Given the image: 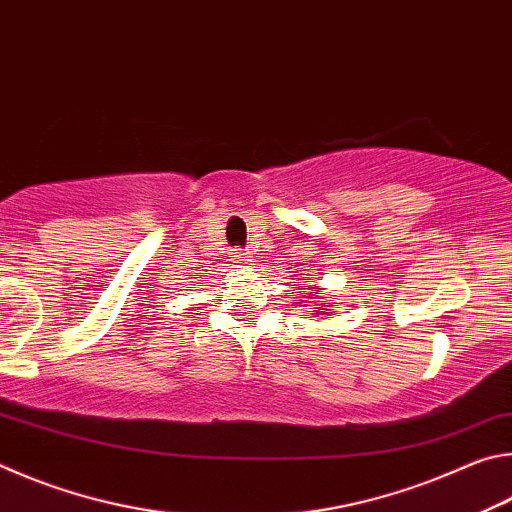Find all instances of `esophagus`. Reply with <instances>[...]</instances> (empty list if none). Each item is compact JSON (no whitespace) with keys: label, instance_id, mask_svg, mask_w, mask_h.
I'll use <instances>...</instances> for the list:
<instances>
[{"label":"esophagus","instance_id":"1","mask_svg":"<svg viewBox=\"0 0 512 512\" xmlns=\"http://www.w3.org/2000/svg\"><path fill=\"white\" fill-rule=\"evenodd\" d=\"M230 257H232V262H235V264H248V255H246L244 250H241V248H235V250H232Z\"/></svg>","mask_w":512,"mask_h":512}]
</instances>
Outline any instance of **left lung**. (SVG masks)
Returning a JSON list of instances; mask_svg holds the SVG:
<instances>
[{
  "instance_id": "left-lung-1",
  "label": "left lung",
  "mask_w": 512,
  "mask_h": 512,
  "mask_svg": "<svg viewBox=\"0 0 512 512\" xmlns=\"http://www.w3.org/2000/svg\"><path fill=\"white\" fill-rule=\"evenodd\" d=\"M325 307H329L325 300H320V307H316V309H325ZM325 314H329V309H325Z\"/></svg>"
}]
</instances>
